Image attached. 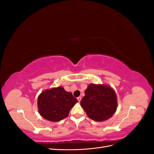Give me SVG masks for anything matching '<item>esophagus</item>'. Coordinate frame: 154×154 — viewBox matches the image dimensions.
I'll use <instances>...</instances> for the list:
<instances>
[{
  "label": "esophagus",
  "instance_id": "34e87169",
  "mask_svg": "<svg viewBox=\"0 0 154 154\" xmlns=\"http://www.w3.org/2000/svg\"><path fill=\"white\" fill-rule=\"evenodd\" d=\"M81 99H82V97H77V100H78V101L79 102H80Z\"/></svg>",
  "mask_w": 154,
  "mask_h": 154
}]
</instances>
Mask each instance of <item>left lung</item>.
<instances>
[{
	"label": "left lung",
	"mask_w": 154,
	"mask_h": 154,
	"mask_svg": "<svg viewBox=\"0 0 154 154\" xmlns=\"http://www.w3.org/2000/svg\"><path fill=\"white\" fill-rule=\"evenodd\" d=\"M80 105L88 118L97 122H103L110 118L117 110V96L108 85L91 83Z\"/></svg>",
	"instance_id": "obj_1"
}]
</instances>
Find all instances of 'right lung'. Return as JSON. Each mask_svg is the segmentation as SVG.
<instances>
[{"mask_svg": "<svg viewBox=\"0 0 154 154\" xmlns=\"http://www.w3.org/2000/svg\"><path fill=\"white\" fill-rule=\"evenodd\" d=\"M77 102L71 92L59 86L42 92L38 97L37 106L42 117L49 122H57L67 117Z\"/></svg>", "mask_w": 154, "mask_h": 154, "instance_id": "right-lung-1", "label": "right lung"}]
</instances>
